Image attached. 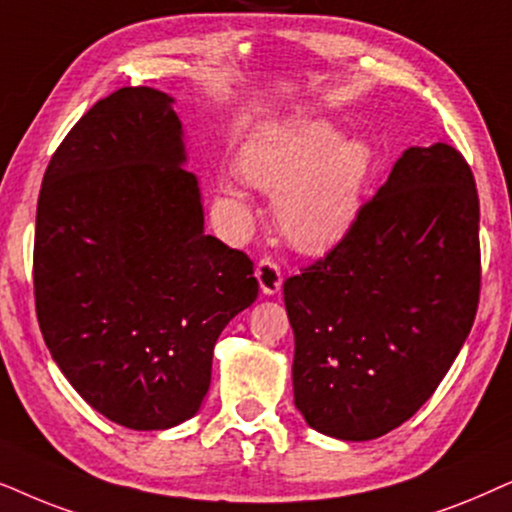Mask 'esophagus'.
<instances>
[{
  "label": "esophagus",
  "mask_w": 512,
  "mask_h": 512,
  "mask_svg": "<svg viewBox=\"0 0 512 512\" xmlns=\"http://www.w3.org/2000/svg\"><path fill=\"white\" fill-rule=\"evenodd\" d=\"M255 276H257V281H260V288L264 295H276V292L281 290V285H283L281 267H278L271 257H264V260H260Z\"/></svg>",
  "instance_id": "esophagus-1"
}]
</instances>
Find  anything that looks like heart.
<instances>
[{"label": "heart", "instance_id": "1", "mask_svg": "<svg viewBox=\"0 0 512 512\" xmlns=\"http://www.w3.org/2000/svg\"><path fill=\"white\" fill-rule=\"evenodd\" d=\"M245 180L274 196L283 236L299 250L318 252L349 234L365 206L374 152L365 140H344L330 121H295L267 128L238 156ZM224 189L243 196L238 180Z\"/></svg>", "mask_w": 512, "mask_h": 512}]
</instances>
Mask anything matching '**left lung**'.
Segmentation results:
<instances>
[{
    "mask_svg": "<svg viewBox=\"0 0 512 512\" xmlns=\"http://www.w3.org/2000/svg\"><path fill=\"white\" fill-rule=\"evenodd\" d=\"M480 278L473 170L445 142L405 149L349 234L283 283L306 424L360 442L417 414L473 327Z\"/></svg>",
    "mask_w": 512,
    "mask_h": 512,
    "instance_id": "1",
    "label": "left lung"
}]
</instances>
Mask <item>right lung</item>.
<instances>
[{"mask_svg": "<svg viewBox=\"0 0 512 512\" xmlns=\"http://www.w3.org/2000/svg\"><path fill=\"white\" fill-rule=\"evenodd\" d=\"M173 98L126 86L95 102L44 173L34 304L60 372L133 431L199 412L213 349L257 299L250 257L203 234Z\"/></svg>", "mask_w": 512, "mask_h": 512, "instance_id": "1", "label": "right lung"}]
</instances>
